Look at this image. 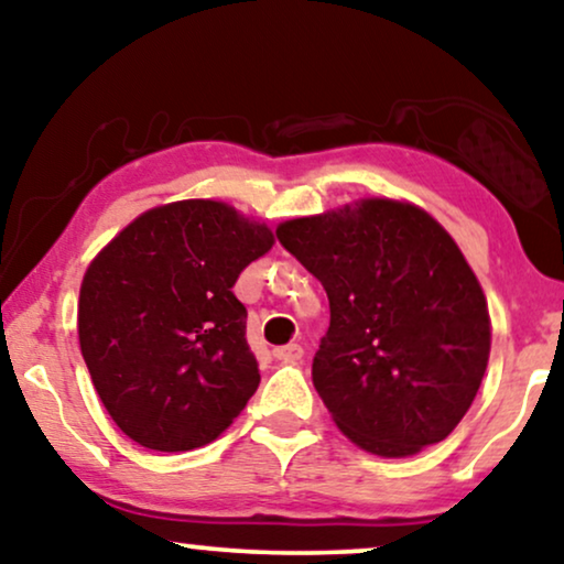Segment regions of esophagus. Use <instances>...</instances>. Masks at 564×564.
I'll use <instances>...</instances> for the list:
<instances>
[{"label":"esophagus","instance_id":"esophagus-1","mask_svg":"<svg viewBox=\"0 0 564 564\" xmlns=\"http://www.w3.org/2000/svg\"><path fill=\"white\" fill-rule=\"evenodd\" d=\"M274 359H280V361H300V359H303V349H300V344L276 346Z\"/></svg>","mask_w":564,"mask_h":564}]
</instances>
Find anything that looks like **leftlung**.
<instances>
[{
    "mask_svg": "<svg viewBox=\"0 0 564 564\" xmlns=\"http://www.w3.org/2000/svg\"><path fill=\"white\" fill-rule=\"evenodd\" d=\"M276 238L328 295L313 384L338 431L384 459L444 442L490 357L488 300L457 241L390 197L284 220Z\"/></svg>",
    "mask_w": 564,
    "mask_h": 564,
    "instance_id": "8db88e82",
    "label": "left lung"
}]
</instances>
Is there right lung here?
<instances>
[{
  "mask_svg": "<svg viewBox=\"0 0 564 564\" xmlns=\"http://www.w3.org/2000/svg\"><path fill=\"white\" fill-rule=\"evenodd\" d=\"M274 246L220 199H180L128 223L84 272L82 357L135 444L189 452L218 438L259 388L238 274Z\"/></svg>",
  "mask_w": 564,
  "mask_h": 564,
  "instance_id": "right-lung-1",
  "label": "right lung"
}]
</instances>
